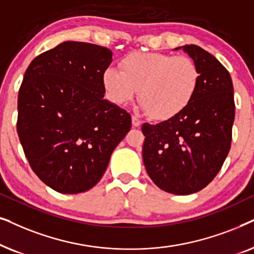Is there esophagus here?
<instances>
[{
	"label": "esophagus",
	"mask_w": 254,
	"mask_h": 254,
	"mask_svg": "<svg viewBox=\"0 0 254 254\" xmlns=\"http://www.w3.org/2000/svg\"><path fill=\"white\" fill-rule=\"evenodd\" d=\"M140 124H141V121L137 116H134V115H133V116H132V125H133V127H140Z\"/></svg>",
	"instance_id": "esophagus-1"
}]
</instances>
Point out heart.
<instances>
[{
	"label": "heart",
	"instance_id": "obj_1",
	"mask_svg": "<svg viewBox=\"0 0 254 254\" xmlns=\"http://www.w3.org/2000/svg\"><path fill=\"white\" fill-rule=\"evenodd\" d=\"M121 70L109 67L102 82L107 95L117 106L129 103L136 95L151 118L168 121L180 115L191 103L200 70L186 56L158 52H133L120 63Z\"/></svg>",
	"mask_w": 254,
	"mask_h": 254
}]
</instances>
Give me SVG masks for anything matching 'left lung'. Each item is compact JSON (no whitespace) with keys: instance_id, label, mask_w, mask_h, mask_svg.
Masks as SVG:
<instances>
[{"instance_id":"obj_1","label":"left lung","mask_w":254,"mask_h":254,"mask_svg":"<svg viewBox=\"0 0 254 254\" xmlns=\"http://www.w3.org/2000/svg\"><path fill=\"white\" fill-rule=\"evenodd\" d=\"M182 49L200 70L197 92L177 117L144 123L141 131L143 160L151 180L171 194L188 195L207 187L228 157L235 100L231 76L212 54L197 45Z\"/></svg>"}]
</instances>
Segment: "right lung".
<instances>
[{
	"label": "right lung",
	"instance_id": "add662e5",
	"mask_svg": "<svg viewBox=\"0 0 254 254\" xmlns=\"http://www.w3.org/2000/svg\"><path fill=\"white\" fill-rule=\"evenodd\" d=\"M113 52L65 42L36 57L18 93L17 133L30 166L63 194L89 190L131 129L127 110L104 100Z\"/></svg>",
	"mask_w": 254,
	"mask_h": 254
}]
</instances>
